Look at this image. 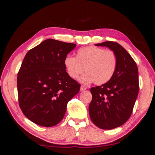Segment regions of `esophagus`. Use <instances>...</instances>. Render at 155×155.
I'll use <instances>...</instances> for the list:
<instances>
[{
  "label": "esophagus",
  "instance_id": "esophagus-1",
  "mask_svg": "<svg viewBox=\"0 0 155 155\" xmlns=\"http://www.w3.org/2000/svg\"><path fill=\"white\" fill-rule=\"evenodd\" d=\"M81 91H84V90H87V88H86L85 86H83V85H81Z\"/></svg>",
  "mask_w": 155,
  "mask_h": 155
}]
</instances>
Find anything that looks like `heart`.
Returning a JSON list of instances; mask_svg holds the SVG:
<instances>
[{
  "mask_svg": "<svg viewBox=\"0 0 155 155\" xmlns=\"http://www.w3.org/2000/svg\"><path fill=\"white\" fill-rule=\"evenodd\" d=\"M67 74L70 78H77L84 72L81 78L84 84L94 81L96 85H103L113 77L117 68V59L112 50H104L90 46L78 49L76 56L68 55L64 61Z\"/></svg>",
  "mask_w": 155,
  "mask_h": 155,
  "instance_id": "1",
  "label": "heart"
}]
</instances>
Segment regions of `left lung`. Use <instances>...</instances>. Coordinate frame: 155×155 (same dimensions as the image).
Returning <instances> with one entry per match:
<instances>
[{
	"label": "left lung",
	"mask_w": 155,
	"mask_h": 155,
	"mask_svg": "<svg viewBox=\"0 0 155 155\" xmlns=\"http://www.w3.org/2000/svg\"><path fill=\"white\" fill-rule=\"evenodd\" d=\"M95 45L107 46L114 51L117 65L110 81L90 89L92 100L89 113L96 127L112 129L124 124L132 114L140 87L138 68L132 57L118 43L107 41Z\"/></svg>",
	"instance_id": "obj_1"
}]
</instances>
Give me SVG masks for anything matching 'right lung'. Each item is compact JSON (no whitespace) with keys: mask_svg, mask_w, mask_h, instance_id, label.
Here are the masks:
<instances>
[{"mask_svg":"<svg viewBox=\"0 0 155 155\" xmlns=\"http://www.w3.org/2000/svg\"><path fill=\"white\" fill-rule=\"evenodd\" d=\"M76 46L48 39L26 54L17 77L18 102L35 124L45 127L59 124L68 101L79 91L81 85L68 76L64 64Z\"/></svg>","mask_w":155,"mask_h":155,"instance_id":"1","label":"right lung"}]
</instances>
